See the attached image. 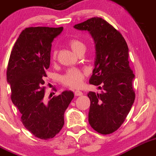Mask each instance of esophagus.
Here are the masks:
<instances>
[{
    "label": "esophagus",
    "instance_id": "obj_1",
    "mask_svg": "<svg viewBox=\"0 0 156 156\" xmlns=\"http://www.w3.org/2000/svg\"><path fill=\"white\" fill-rule=\"evenodd\" d=\"M74 95L76 96V97H80V96L83 95V92L80 91V90H75Z\"/></svg>",
    "mask_w": 156,
    "mask_h": 156
}]
</instances>
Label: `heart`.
<instances>
[{
    "label": "heart",
    "mask_w": 156,
    "mask_h": 156,
    "mask_svg": "<svg viewBox=\"0 0 156 156\" xmlns=\"http://www.w3.org/2000/svg\"><path fill=\"white\" fill-rule=\"evenodd\" d=\"M69 45L74 53H77L78 51L81 48H85V45L83 42L77 39H71L69 41ZM57 59V52L54 51L52 53V59L54 61ZM87 76V72L84 70L77 68H71L66 71V72L61 76V83L65 86L71 87H79L83 83L85 76Z\"/></svg>",
    "instance_id": "b5f03b06"
}]
</instances>
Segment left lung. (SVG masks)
I'll use <instances>...</instances> for the list:
<instances>
[{"instance_id": "obj_1", "label": "left lung", "mask_w": 156, "mask_h": 156, "mask_svg": "<svg viewBox=\"0 0 156 156\" xmlns=\"http://www.w3.org/2000/svg\"><path fill=\"white\" fill-rule=\"evenodd\" d=\"M74 28L88 31L96 44L95 68L89 83L99 85L101 91L87 94L89 124L99 133H113L125 122L136 97L127 44L120 31L101 17H92Z\"/></svg>"}]
</instances>
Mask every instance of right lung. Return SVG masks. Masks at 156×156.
Segmentation results:
<instances>
[{"instance_id":"add662e5","label":"right lung","mask_w":156,"mask_h":156,"mask_svg":"<svg viewBox=\"0 0 156 156\" xmlns=\"http://www.w3.org/2000/svg\"><path fill=\"white\" fill-rule=\"evenodd\" d=\"M62 30L26 28L14 44L6 70L12 101L21 113L23 125L40 139H52L61 130L64 113L74 97L72 91L65 90L48 101L44 97L43 79L50 66L51 43Z\"/></svg>"}]
</instances>
